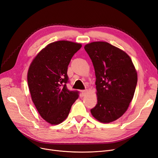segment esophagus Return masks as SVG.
Returning <instances> with one entry per match:
<instances>
[{
  "instance_id": "obj_1",
  "label": "esophagus",
  "mask_w": 158,
  "mask_h": 158,
  "mask_svg": "<svg viewBox=\"0 0 158 158\" xmlns=\"http://www.w3.org/2000/svg\"><path fill=\"white\" fill-rule=\"evenodd\" d=\"M81 92H82V95L84 96V95H85V94H86L87 89H83V90L81 91Z\"/></svg>"
}]
</instances>
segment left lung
Returning a JSON list of instances; mask_svg holds the SVG:
<instances>
[{"label": "left lung", "mask_w": 158, "mask_h": 158, "mask_svg": "<svg viewBox=\"0 0 158 158\" xmlns=\"http://www.w3.org/2000/svg\"><path fill=\"white\" fill-rule=\"evenodd\" d=\"M95 69L98 103L91 113L102 123H111L127 110L137 84V73L125 52L109 43L85 45Z\"/></svg>", "instance_id": "obj_1"}]
</instances>
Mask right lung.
<instances>
[{
    "instance_id": "1",
    "label": "right lung",
    "mask_w": 158,
    "mask_h": 158,
    "mask_svg": "<svg viewBox=\"0 0 158 158\" xmlns=\"http://www.w3.org/2000/svg\"><path fill=\"white\" fill-rule=\"evenodd\" d=\"M82 45L68 41L49 44L33 59L27 73L32 101L41 117L51 125H58L68 117L73 104L79 97L70 91L68 66Z\"/></svg>"
}]
</instances>
